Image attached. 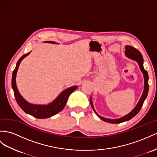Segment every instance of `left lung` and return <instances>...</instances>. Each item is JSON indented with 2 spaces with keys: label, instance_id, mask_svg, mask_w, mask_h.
Listing matches in <instances>:
<instances>
[{
  "label": "left lung",
  "instance_id": "left-lung-1",
  "mask_svg": "<svg viewBox=\"0 0 157 157\" xmlns=\"http://www.w3.org/2000/svg\"><path fill=\"white\" fill-rule=\"evenodd\" d=\"M124 54H125V56L127 58H129L132 60H134V61L138 63V65L140 67V70L143 73V77H144V90H143L141 97H140L137 104H136V106L134 107V109H132L131 112H129L128 114L124 115V116H123V117L118 118V119H108V118H105V117H101V116H100L95 110L93 102H92V99L91 97L90 99V101L91 103V105L92 107V109H94L96 115H97L100 119L103 120V121H105L107 123H120L122 122L127 121L131 119L132 117H135V116L139 113L140 109H141L144 100H145V99L147 98V95H148V88H149V86H148V75L147 71L144 70V68L143 67V58L142 54H140V52L139 50H136V48L132 47L131 46H125V52H124Z\"/></svg>",
  "mask_w": 157,
  "mask_h": 157
}]
</instances>
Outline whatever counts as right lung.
I'll use <instances>...</instances> for the list:
<instances>
[{"label": "right lung", "mask_w": 157, "mask_h": 157, "mask_svg": "<svg viewBox=\"0 0 157 157\" xmlns=\"http://www.w3.org/2000/svg\"><path fill=\"white\" fill-rule=\"evenodd\" d=\"M45 42L54 44H58L54 41H46ZM30 52L29 53L23 55L17 62L15 69L13 71V76H12V87H13V90L14 91V94L17 103L25 113L38 119H46L52 117V116L55 115L63 110L69 96L72 92H74L77 89L78 86H74L67 88L65 90L62 91L53 101L47 104V105H38V104L30 103L29 101H27L20 94L17 86V82H16V78H17V74L20 63H21L24 58L30 54Z\"/></svg>", "instance_id": "obj_1"}]
</instances>
